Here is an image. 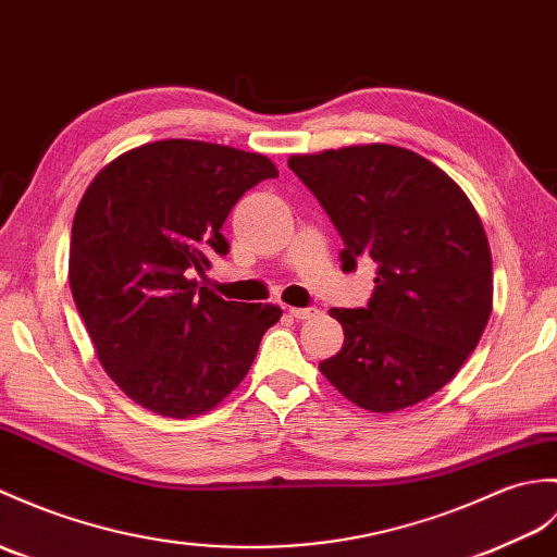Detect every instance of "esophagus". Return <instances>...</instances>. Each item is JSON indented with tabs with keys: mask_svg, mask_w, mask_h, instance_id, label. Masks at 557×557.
<instances>
[{
	"mask_svg": "<svg viewBox=\"0 0 557 557\" xmlns=\"http://www.w3.org/2000/svg\"><path fill=\"white\" fill-rule=\"evenodd\" d=\"M289 313L296 320H313V318H318L320 310L318 308H289Z\"/></svg>",
	"mask_w": 557,
	"mask_h": 557,
	"instance_id": "34e87169",
	"label": "esophagus"
}]
</instances>
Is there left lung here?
I'll use <instances>...</instances> for the list:
<instances>
[{
    "label": "left lung",
    "mask_w": 557,
    "mask_h": 557,
    "mask_svg": "<svg viewBox=\"0 0 557 557\" xmlns=\"http://www.w3.org/2000/svg\"><path fill=\"white\" fill-rule=\"evenodd\" d=\"M289 168L339 230L342 268L377 263L366 308H332L344 327L320 372L370 412H396L456 377L494 306L491 249L468 194L394 145L294 153Z\"/></svg>",
    "instance_id": "left-lung-1"
}]
</instances>
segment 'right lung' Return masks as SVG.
Listing matches in <instances>:
<instances>
[{"label": "right lung", "mask_w": 557, "mask_h": 557, "mask_svg": "<svg viewBox=\"0 0 557 557\" xmlns=\"http://www.w3.org/2000/svg\"><path fill=\"white\" fill-rule=\"evenodd\" d=\"M277 177L263 153L161 139L107 163L73 218L69 282L101 368L135 404L194 418L237 389L268 327L270 304L199 287L242 194Z\"/></svg>", "instance_id": "1"}]
</instances>
